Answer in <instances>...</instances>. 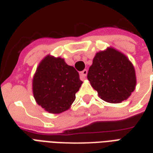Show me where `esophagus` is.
Instances as JSON below:
<instances>
[{"label":"esophagus","instance_id":"34e87169","mask_svg":"<svg viewBox=\"0 0 153 153\" xmlns=\"http://www.w3.org/2000/svg\"><path fill=\"white\" fill-rule=\"evenodd\" d=\"M87 72H88V71L86 70V69H85V70H83L82 72H81V73H80L81 79H82V80L85 79V76H86V75H87Z\"/></svg>","mask_w":153,"mask_h":153}]
</instances>
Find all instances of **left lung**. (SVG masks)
<instances>
[{
    "label": "left lung",
    "mask_w": 153,
    "mask_h": 153,
    "mask_svg": "<svg viewBox=\"0 0 153 153\" xmlns=\"http://www.w3.org/2000/svg\"><path fill=\"white\" fill-rule=\"evenodd\" d=\"M87 78L99 96L112 103L127 100L136 86L133 64L125 54L113 48L95 54Z\"/></svg>",
    "instance_id": "1"
}]
</instances>
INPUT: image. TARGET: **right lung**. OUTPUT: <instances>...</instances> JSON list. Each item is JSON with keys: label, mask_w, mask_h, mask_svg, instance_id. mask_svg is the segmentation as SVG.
Wrapping results in <instances>:
<instances>
[{"label": "right lung", "mask_w": 153, "mask_h": 153, "mask_svg": "<svg viewBox=\"0 0 153 153\" xmlns=\"http://www.w3.org/2000/svg\"><path fill=\"white\" fill-rule=\"evenodd\" d=\"M82 81L79 73L63 59L47 55L42 59L32 81L37 104L51 113H61L71 107Z\"/></svg>", "instance_id": "obj_1"}]
</instances>
